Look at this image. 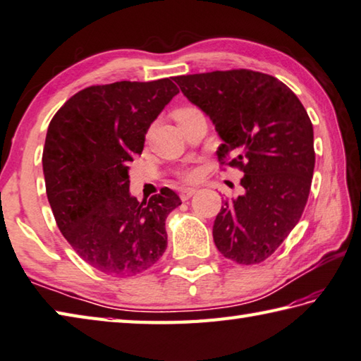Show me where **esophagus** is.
Listing matches in <instances>:
<instances>
[{
	"instance_id": "obj_1",
	"label": "esophagus",
	"mask_w": 361,
	"mask_h": 361,
	"mask_svg": "<svg viewBox=\"0 0 361 361\" xmlns=\"http://www.w3.org/2000/svg\"><path fill=\"white\" fill-rule=\"evenodd\" d=\"M195 190H197V189H194V188H186V189H181V190H180V199H181L183 202L189 200L190 197H192V195L195 194Z\"/></svg>"
}]
</instances>
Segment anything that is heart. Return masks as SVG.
Masks as SVG:
<instances>
[{
    "label": "heart",
    "mask_w": 361,
    "mask_h": 361,
    "mask_svg": "<svg viewBox=\"0 0 361 361\" xmlns=\"http://www.w3.org/2000/svg\"><path fill=\"white\" fill-rule=\"evenodd\" d=\"M188 109H192V108H183V109H178V111L175 112V117L180 116L181 112H185V111H188ZM197 175H199V172L194 171V169H190V171L183 172V178H185V180H194V178H197Z\"/></svg>",
    "instance_id": "obj_1"
}]
</instances>
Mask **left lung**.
I'll use <instances>...</instances> for the list:
<instances>
[{"label":"left lung","mask_w":361,"mask_h":361,"mask_svg":"<svg viewBox=\"0 0 361 361\" xmlns=\"http://www.w3.org/2000/svg\"><path fill=\"white\" fill-rule=\"evenodd\" d=\"M173 80L213 120L224 140L219 162L244 172V194L224 202L216 216L214 244L238 264H258L305 209L314 171L312 120L294 92L271 75L239 68Z\"/></svg>","instance_id":"8db88e82"}]
</instances>
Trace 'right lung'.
I'll use <instances>...</instances> for the list:
<instances>
[{
  "label": "right lung",
  "mask_w": 361,
  "mask_h": 361,
  "mask_svg": "<svg viewBox=\"0 0 361 361\" xmlns=\"http://www.w3.org/2000/svg\"><path fill=\"white\" fill-rule=\"evenodd\" d=\"M178 92L171 78L90 86L49 122L42 164L56 224L78 255L108 275L144 272L167 247L166 219L180 197L162 188L137 202L130 194L128 164Z\"/></svg>",
  "instance_id": "right-lung-1"
}]
</instances>
